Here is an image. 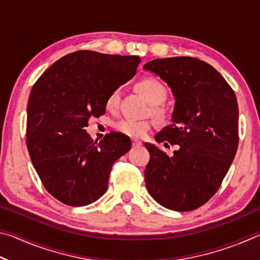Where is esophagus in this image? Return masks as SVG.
<instances>
[{"instance_id":"obj_1","label":"esophagus","mask_w":260,"mask_h":260,"mask_svg":"<svg viewBox=\"0 0 260 260\" xmlns=\"http://www.w3.org/2000/svg\"><path fill=\"white\" fill-rule=\"evenodd\" d=\"M132 144H133V147H140L142 142H141L140 140H133L132 141Z\"/></svg>"}]
</instances>
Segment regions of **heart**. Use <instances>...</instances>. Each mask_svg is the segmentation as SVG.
<instances>
[{"instance_id": "b5f03b06", "label": "heart", "mask_w": 260, "mask_h": 260, "mask_svg": "<svg viewBox=\"0 0 260 260\" xmlns=\"http://www.w3.org/2000/svg\"><path fill=\"white\" fill-rule=\"evenodd\" d=\"M136 89L140 93L146 96L147 100L151 103V112L158 119H165L166 118V109L161 103L165 102L169 95L166 86L159 79L148 77L143 78L136 82ZM121 99L120 88L117 87L110 91L107 100H105V108L109 111L116 112L119 109ZM152 121L149 119L135 120V119H121L116 122V129L119 133L129 136V138L142 139L148 134V132L151 129Z\"/></svg>"}]
</instances>
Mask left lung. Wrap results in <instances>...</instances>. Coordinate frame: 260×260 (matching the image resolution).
I'll return each instance as SVG.
<instances>
[{"instance_id":"1","label":"left lung","mask_w":260,"mask_h":260,"mask_svg":"<svg viewBox=\"0 0 260 260\" xmlns=\"http://www.w3.org/2000/svg\"><path fill=\"white\" fill-rule=\"evenodd\" d=\"M144 69L167 82L175 98L173 122L156 141L179 144L171 157L144 144L150 153L144 170L147 189L166 209L196 210L218 191L237 151L235 93L217 70L193 57L155 59Z\"/></svg>"}]
</instances>
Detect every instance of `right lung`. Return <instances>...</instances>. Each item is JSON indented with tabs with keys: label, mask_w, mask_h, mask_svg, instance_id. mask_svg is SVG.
<instances>
[{
	"label": "right lung",
	"mask_w": 260,
	"mask_h": 260,
	"mask_svg": "<svg viewBox=\"0 0 260 260\" xmlns=\"http://www.w3.org/2000/svg\"><path fill=\"white\" fill-rule=\"evenodd\" d=\"M139 63L136 56L79 50L55 61L33 85L26 144L43 187L61 203L98 201L114 161L131 149L124 134L111 132L94 142L85 127L105 113L110 91L133 77Z\"/></svg>",
	"instance_id": "obj_1"
}]
</instances>
